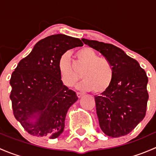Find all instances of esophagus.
Returning a JSON list of instances; mask_svg holds the SVG:
<instances>
[{
	"instance_id": "1",
	"label": "esophagus",
	"mask_w": 156,
	"mask_h": 156,
	"mask_svg": "<svg viewBox=\"0 0 156 156\" xmlns=\"http://www.w3.org/2000/svg\"><path fill=\"white\" fill-rule=\"evenodd\" d=\"M83 95H84V94H82V93H81V92H77V97H78V98H80V97H81Z\"/></svg>"
}]
</instances>
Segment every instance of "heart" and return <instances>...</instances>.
<instances>
[{"instance_id":"obj_1","label":"heart","mask_w":156,"mask_h":156,"mask_svg":"<svg viewBox=\"0 0 156 156\" xmlns=\"http://www.w3.org/2000/svg\"><path fill=\"white\" fill-rule=\"evenodd\" d=\"M78 65V72H81L84 79L81 88L91 90L95 94H101L107 91L114 80V68L109 60L104 57H99L98 53L93 49L83 48L75 53ZM58 71L62 82L67 87L75 85L80 80V75L71 64L68 54L62 55L57 64Z\"/></svg>"}]
</instances>
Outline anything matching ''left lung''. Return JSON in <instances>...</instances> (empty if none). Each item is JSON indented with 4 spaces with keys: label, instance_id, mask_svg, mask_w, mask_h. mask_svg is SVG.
<instances>
[{
    "label": "left lung",
    "instance_id": "1",
    "mask_svg": "<svg viewBox=\"0 0 156 156\" xmlns=\"http://www.w3.org/2000/svg\"><path fill=\"white\" fill-rule=\"evenodd\" d=\"M82 41L108 59L114 68L111 87L100 96H95L100 128L112 137L128 134L146 115L149 94L145 70L137 61L111 44Z\"/></svg>",
    "mask_w": 156,
    "mask_h": 156
}]
</instances>
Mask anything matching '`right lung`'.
I'll use <instances>...</instances> for the list:
<instances>
[{
	"instance_id": "right-lung-1",
	"label": "right lung",
	"mask_w": 156,
	"mask_h": 156,
	"mask_svg": "<svg viewBox=\"0 0 156 156\" xmlns=\"http://www.w3.org/2000/svg\"><path fill=\"white\" fill-rule=\"evenodd\" d=\"M81 46L78 38L61 34L48 36L34 45L12 73V112L29 134L55 139L63 131L67 112L78 97L62 84L58 61L67 50ZM32 117L36 118L34 124L30 122Z\"/></svg>"
}]
</instances>
